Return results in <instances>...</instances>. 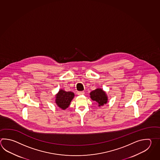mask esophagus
Returning <instances> with one entry per match:
<instances>
[{
	"mask_svg": "<svg viewBox=\"0 0 160 160\" xmlns=\"http://www.w3.org/2000/svg\"><path fill=\"white\" fill-rule=\"evenodd\" d=\"M84 94V91H79L78 92V95H82Z\"/></svg>",
	"mask_w": 160,
	"mask_h": 160,
	"instance_id": "esophagus-1",
	"label": "esophagus"
}]
</instances>
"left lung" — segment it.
Masks as SVG:
<instances>
[{"label": "left lung", "mask_w": 160, "mask_h": 160, "mask_svg": "<svg viewBox=\"0 0 160 160\" xmlns=\"http://www.w3.org/2000/svg\"><path fill=\"white\" fill-rule=\"evenodd\" d=\"M90 98L96 102V104L100 107L106 104L108 101V96L106 92L101 88H97L90 92Z\"/></svg>", "instance_id": "left-lung-1"}]
</instances>
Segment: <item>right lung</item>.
Returning a JSON list of instances; mask_svg holds the SVG:
<instances>
[{
  "mask_svg": "<svg viewBox=\"0 0 160 160\" xmlns=\"http://www.w3.org/2000/svg\"><path fill=\"white\" fill-rule=\"evenodd\" d=\"M74 97L75 94L73 92H66L63 89H60L55 95L56 104L62 110H65L69 106Z\"/></svg>",
  "mask_w": 160,
  "mask_h": 160,
  "instance_id": "1",
  "label": "right lung"
}]
</instances>
